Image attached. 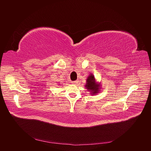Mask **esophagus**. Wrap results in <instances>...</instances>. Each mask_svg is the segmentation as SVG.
Segmentation results:
<instances>
[{
	"label": "esophagus",
	"instance_id": "34e87169",
	"mask_svg": "<svg viewBox=\"0 0 151 151\" xmlns=\"http://www.w3.org/2000/svg\"><path fill=\"white\" fill-rule=\"evenodd\" d=\"M77 83H78V81H72V83L73 84H76Z\"/></svg>",
	"mask_w": 151,
	"mask_h": 151
}]
</instances>
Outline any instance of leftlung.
Wrapping results in <instances>:
<instances>
[{
    "mask_svg": "<svg viewBox=\"0 0 151 151\" xmlns=\"http://www.w3.org/2000/svg\"><path fill=\"white\" fill-rule=\"evenodd\" d=\"M101 83H98L93 74H90L86 79L85 88L90 92L91 94H97L100 93Z\"/></svg>",
    "mask_w": 151,
    "mask_h": 151,
    "instance_id": "obj_1",
    "label": "left lung"
}]
</instances>
